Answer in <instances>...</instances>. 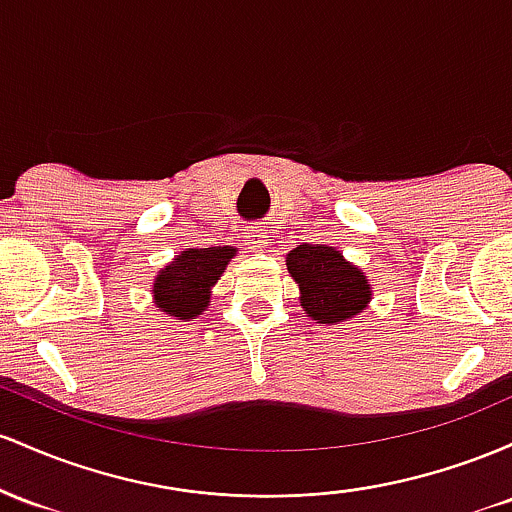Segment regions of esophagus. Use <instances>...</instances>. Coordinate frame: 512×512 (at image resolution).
<instances>
[{"mask_svg":"<svg viewBox=\"0 0 512 512\" xmlns=\"http://www.w3.org/2000/svg\"><path fill=\"white\" fill-rule=\"evenodd\" d=\"M251 249H266L268 246V229L263 225H254L249 229Z\"/></svg>","mask_w":512,"mask_h":512,"instance_id":"obj_1","label":"esophagus"}]
</instances>
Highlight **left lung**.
<instances>
[{"label": "left lung", "instance_id": "left-lung-1", "mask_svg": "<svg viewBox=\"0 0 512 512\" xmlns=\"http://www.w3.org/2000/svg\"><path fill=\"white\" fill-rule=\"evenodd\" d=\"M287 271L302 292V309L317 324H338L370 302V285L360 268L324 244H300L287 254Z\"/></svg>", "mask_w": 512, "mask_h": 512}]
</instances>
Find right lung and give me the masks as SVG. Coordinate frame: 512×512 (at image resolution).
Returning <instances> with one entry per match:
<instances>
[{"mask_svg": "<svg viewBox=\"0 0 512 512\" xmlns=\"http://www.w3.org/2000/svg\"><path fill=\"white\" fill-rule=\"evenodd\" d=\"M234 249L210 246L188 249L176 256L154 280V300L169 317H198L210 302V287L217 283Z\"/></svg>", "mask_w": 512, "mask_h": 512, "instance_id": "1", "label": "right lung"}]
</instances>
